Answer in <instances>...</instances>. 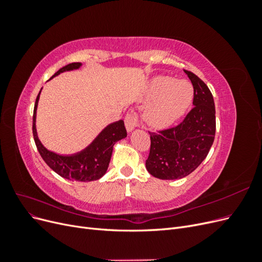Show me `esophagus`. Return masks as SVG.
Listing matches in <instances>:
<instances>
[{
	"instance_id": "esophagus-1",
	"label": "esophagus",
	"mask_w": 262,
	"mask_h": 262,
	"mask_svg": "<svg viewBox=\"0 0 262 262\" xmlns=\"http://www.w3.org/2000/svg\"><path fill=\"white\" fill-rule=\"evenodd\" d=\"M124 123H125V128L128 132H132L134 129L137 128L139 122H138V118L134 114H129L126 115L124 119Z\"/></svg>"
}]
</instances>
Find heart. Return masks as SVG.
<instances>
[{
    "instance_id": "heart-1",
    "label": "heart",
    "mask_w": 262,
    "mask_h": 262,
    "mask_svg": "<svg viewBox=\"0 0 262 262\" xmlns=\"http://www.w3.org/2000/svg\"><path fill=\"white\" fill-rule=\"evenodd\" d=\"M193 91L187 81H175L169 76H156L144 93V99L152 101L145 110V119L154 128L172 124L191 104Z\"/></svg>"
}]
</instances>
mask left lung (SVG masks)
<instances>
[{
  "mask_svg": "<svg viewBox=\"0 0 262 262\" xmlns=\"http://www.w3.org/2000/svg\"><path fill=\"white\" fill-rule=\"evenodd\" d=\"M193 86V108L173 128L150 132L147 171L163 180L191 173L207 157L215 137V106L209 87L195 74L185 71Z\"/></svg>",
  "mask_w": 262,
  "mask_h": 262,
  "instance_id": "obj_1",
  "label": "left lung"
}]
</instances>
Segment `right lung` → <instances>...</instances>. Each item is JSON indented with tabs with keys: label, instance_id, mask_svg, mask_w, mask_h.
I'll list each match as a JSON object with an SVG mask.
<instances>
[{
	"label": "right lung",
	"instance_id": "obj_1",
	"mask_svg": "<svg viewBox=\"0 0 262 262\" xmlns=\"http://www.w3.org/2000/svg\"><path fill=\"white\" fill-rule=\"evenodd\" d=\"M81 67L82 63H70V64L60 69L51 78L58 76L61 73L78 70ZM40 93L41 91L39 92L35 102L33 117V133L38 152L41 155L42 160L53 171L57 172L61 177L69 180L89 182L101 178L108 169L116 142L126 137L123 120H119L106 125L98 133V136L85 148L80 150V152L73 154L55 153L53 150L47 148L38 138L36 129V118Z\"/></svg>",
	"mask_w": 262,
	"mask_h": 262
}]
</instances>
